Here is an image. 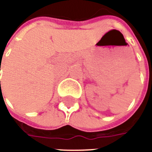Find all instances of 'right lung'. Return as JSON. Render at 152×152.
<instances>
[{"mask_svg":"<svg viewBox=\"0 0 152 152\" xmlns=\"http://www.w3.org/2000/svg\"><path fill=\"white\" fill-rule=\"evenodd\" d=\"M0 71H1V70H0ZM0 83H1V81H0Z\"/></svg>","mask_w":152,"mask_h":152,"instance_id":"add662e5","label":"right lung"}]
</instances>
